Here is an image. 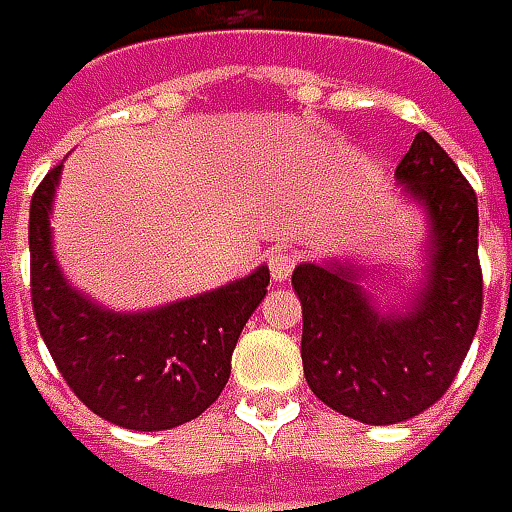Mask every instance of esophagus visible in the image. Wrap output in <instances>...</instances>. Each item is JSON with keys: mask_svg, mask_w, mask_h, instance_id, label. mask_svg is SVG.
<instances>
[{"mask_svg": "<svg viewBox=\"0 0 512 512\" xmlns=\"http://www.w3.org/2000/svg\"><path fill=\"white\" fill-rule=\"evenodd\" d=\"M296 265H299V256H296V253L279 250V253L270 259V273H273V279H276V282H287Z\"/></svg>", "mask_w": 512, "mask_h": 512, "instance_id": "34e87169", "label": "esophagus"}]
</instances>
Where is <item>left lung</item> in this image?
I'll return each mask as SVG.
<instances>
[{"label": "left lung", "instance_id": "1", "mask_svg": "<svg viewBox=\"0 0 512 512\" xmlns=\"http://www.w3.org/2000/svg\"><path fill=\"white\" fill-rule=\"evenodd\" d=\"M396 176L433 222V267L419 305L382 316L347 267L293 270L307 384L327 407L364 424L404 422L439 402L482 316L476 190L427 130L416 133Z\"/></svg>", "mask_w": 512, "mask_h": 512}]
</instances>
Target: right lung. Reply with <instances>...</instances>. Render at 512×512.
Wrapping results in <instances>:
<instances>
[{
    "label": "right lung",
    "mask_w": 512,
    "mask_h": 512,
    "mask_svg": "<svg viewBox=\"0 0 512 512\" xmlns=\"http://www.w3.org/2000/svg\"><path fill=\"white\" fill-rule=\"evenodd\" d=\"M62 165L30 199V302L62 379L96 416L128 430H170L202 416L230 376V356L265 299L270 270L159 307L110 313L62 279L50 250V202Z\"/></svg>",
    "instance_id": "right-lung-1"
}]
</instances>
